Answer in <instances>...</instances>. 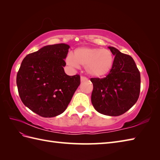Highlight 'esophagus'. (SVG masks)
I'll use <instances>...</instances> for the list:
<instances>
[{
  "mask_svg": "<svg viewBox=\"0 0 160 160\" xmlns=\"http://www.w3.org/2000/svg\"><path fill=\"white\" fill-rule=\"evenodd\" d=\"M80 80H81V82H84V81H85L87 80V78L84 76H81L80 78Z\"/></svg>",
  "mask_w": 160,
  "mask_h": 160,
  "instance_id": "esophagus-1",
  "label": "esophagus"
}]
</instances>
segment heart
<instances>
[{
    "label": "heart",
    "mask_w": 160,
    "mask_h": 160,
    "mask_svg": "<svg viewBox=\"0 0 160 160\" xmlns=\"http://www.w3.org/2000/svg\"><path fill=\"white\" fill-rule=\"evenodd\" d=\"M66 62L71 67H85L90 76L97 78L105 77L110 73L114 63V57L110 50L93 47H79L75 49L73 56L68 55Z\"/></svg>",
    "instance_id": "heart-1"
}]
</instances>
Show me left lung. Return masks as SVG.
<instances>
[{"mask_svg": "<svg viewBox=\"0 0 160 160\" xmlns=\"http://www.w3.org/2000/svg\"><path fill=\"white\" fill-rule=\"evenodd\" d=\"M115 56L110 73L103 78H91V102L100 113L118 116L133 106L140 92V73L132 58L108 47Z\"/></svg>", "mask_w": 160, "mask_h": 160, "instance_id": "obj_1", "label": "left lung"}]
</instances>
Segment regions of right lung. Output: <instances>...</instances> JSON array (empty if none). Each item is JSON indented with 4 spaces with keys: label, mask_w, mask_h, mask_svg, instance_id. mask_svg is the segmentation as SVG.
Here are the masks:
<instances>
[{
    "label": "right lung",
    "mask_w": 160,
    "mask_h": 160,
    "mask_svg": "<svg viewBox=\"0 0 160 160\" xmlns=\"http://www.w3.org/2000/svg\"><path fill=\"white\" fill-rule=\"evenodd\" d=\"M69 49L64 43L45 46L27 55L20 67L16 76L19 96L40 116L62 113L80 85L79 75L69 76L64 72Z\"/></svg>",
    "instance_id": "right-lung-1"
}]
</instances>
